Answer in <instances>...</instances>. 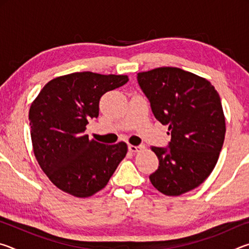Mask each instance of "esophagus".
<instances>
[{
    "label": "esophagus",
    "instance_id": "esophagus-1",
    "mask_svg": "<svg viewBox=\"0 0 249 249\" xmlns=\"http://www.w3.org/2000/svg\"><path fill=\"white\" fill-rule=\"evenodd\" d=\"M145 149V146L140 145V146H134V145H128V150L132 151V153H137V151H141Z\"/></svg>",
    "mask_w": 249,
    "mask_h": 249
}]
</instances>
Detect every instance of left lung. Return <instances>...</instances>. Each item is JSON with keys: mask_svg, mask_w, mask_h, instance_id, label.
<instances>
[{"mask_svg": "<svg viewBox=\"0 0 249 249\" xmlns=\"http://www.w3.org/2000/svg\"><path fill=\"white\" fill-rule=\"evenodd\" d=\"M154 115L168 125L167 147H151L159 167L150 182L166 196H180L203 182L215 167L225 137L220 95L208 80L174 67L137 74Z\"/></svg>", "mask_w": 249, "mask_h": 249, "instance_id": "8db88e82", "label": "left lung"}]
</instances>
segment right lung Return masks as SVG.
<instances>
[{"label":"right lung","mask_w":249,"mask_h":249,"mask_svg":"<svg viewBox=\"0 0 249 249\" xmlns=\"http://www.w3.org/2000/svg\"><path fill=\"white\" fill-rule=\"evenodd\" d=\"M127 81V75L73 72L49 81L32 103L34 154L58 189L78 197L93 196L124 159V142L101 144L84 132L88 121L99 116L101 96Z\"/></svg>","instance_id":"add662e5"}]
</instances>
